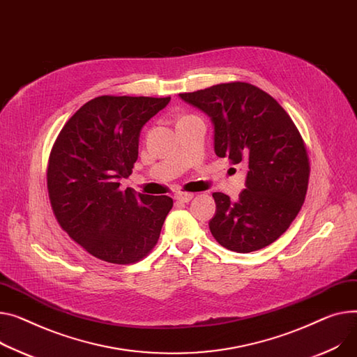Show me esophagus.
Instances as JSON below:
<instances>
[{
  "instance_id": "1",
  "label": "esophagus",
  "mask_w": 357,
  "mask_h": 357,
  "mask_svg": "<svg viewBox=\"0 0 357 357\" xmlns=\"http://www.w3.org/2000/svg\"><path fill=\"white\" fill-rule=\"evenodd\" d=\"M194 198V194L192 192H178V194H175L174 195V199L176 201V202H189Z\"/></svg>"
}]
</instances>
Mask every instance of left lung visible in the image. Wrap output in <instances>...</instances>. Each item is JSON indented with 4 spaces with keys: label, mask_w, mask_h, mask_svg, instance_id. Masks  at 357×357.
<instances>
[{
    "label": "left lung",
    "mask_w": 357,
    "mask_h": 357,
    "mask_svg": "<svg viewBox=\"0 0 357 357\" xmlns=\"http://www.w3.org/2000/svg\"><path fill=\"white\" fill-rule=\"evenodd\" d=\"M179 96L212 119L215 153L232 165H247V188L238 199L212 194L217 204L209 221L213 238L235 252L273 244L300 212L310 178L304 140L290 114L268 93L245 82Z\"/></svg>",
    "instance_id": "8db88e82"
}]
</instances>
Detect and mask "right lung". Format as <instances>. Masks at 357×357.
<instances>
[{"mask_svg":"<svg viewBox=\"0 0 357 357\" xmlns=\"http://www.w3.org/2000/svg\"><path fill=\"white\" fill-rule=\"evenodd\" d=\"M171 98L99 96L60 130L47 166V191L61 229L89 254L133 264L156 245L172 198L121 189L137 160L144 125Z\"/></svg>","mask_w":357,"mask_h":357,"instance_id":"right-lung-1","label":"right lung"}]
</instances>
